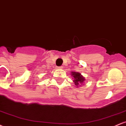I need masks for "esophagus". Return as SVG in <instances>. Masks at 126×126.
Listing matches in <instances>:
<instances>
[{"mask_svg":"<svg viewBox=\"0 0 126 126\" xmlns=\"http://www.w3.org/2000/svg\"><path fill=\"white\" fill-rule=\"evenodd\" d=\"M62 68H63V67H62V66H59V67H57V69H62Z\"/></svg>","mask_w":126,"mask_h":126,"instance_id":"esophagus-1","label":"esophagus"}]
</instances>
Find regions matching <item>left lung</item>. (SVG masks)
<instances>
[{
    "instance_id": "8db88e82",
    "label": "left lung",
    "mask_w": 126,
    "mask_h": 126,
    "mask_svg": "<svg viewBox=\"0 0 126 126\" xmlns=\"http://www.w3.org/2000/svg\"><path fill=\"white\" fill-rule=\"evenodd\" d=\"M72 76L74 78L73 82H75V85H76V86H78V85H79L80 83H83L85 81V78H83L80 73L72 72Z\"/></svg>"
}]
</instances>
